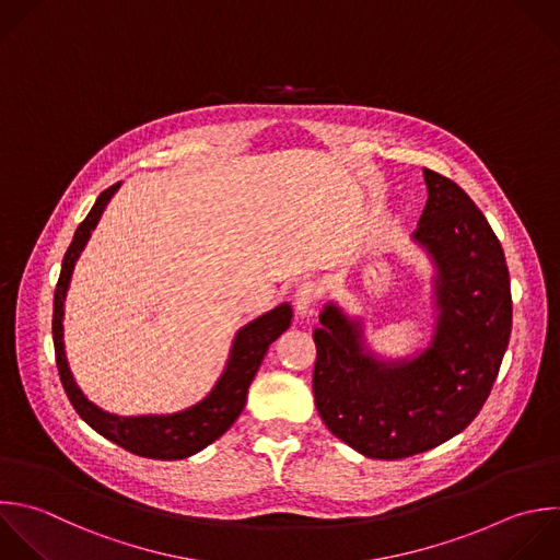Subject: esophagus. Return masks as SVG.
Listing matches in <instances>:
<instances>
[{
    "label": "esophagus",
    "mask_w": 560,
    "mask_h": 560,
    "mask_svg": "<svg viewBox=\"0 0 560 560\" xmlns=\"http://www.w3.org/2000/svg\"><path fill=\"white\" fill-rule=\"evenodd\" d=\"M319 300V287L315 282H302L293 295V304H295V313L300 317H313L315 315V306Z\"/></svg>",
    "instance_id": "obj_1"
}]
</instances>
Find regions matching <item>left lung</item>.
Here are the masks:
<instances>
[{
  "label": "left lung",
  "instance_id": "left-lung-1",
  "mask_svg": "<svg viewBox=\"0 0 560 560\" xmlns=\"http://www.w3.org/2000/svg\"><path fill=\"white\" fill-rule=\"evenodd\" d=\"M422 175L429 199L413 245L433 269L427 343L383 357L368 343L365 319L335 300L313 332L317 411L332 435L376 459L409 457L464 431L490 394L512 328L505 256L486 217L451 179Z\"/></svg>",
  "mask_w": 560,
  "mask_h": 560
}]
</instances>
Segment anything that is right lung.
<instances>
[{
	"mask_svg": "<svg viewBox=\"0 0 560 560\" xmlns=\"http://www.w3.org/2000/svg\"><path fill=\"white\" fill-rule=\"evenodd\" d=\"M120 184L107 188L79 225L63 265L55 291V315H52V339L57 352V368L61 374L63 389L74 405L77 413L103 438L116 442L118 446L151 459H184L214 440H219L241 416L247 402V389L269 350V346L291 326L293 308L289 302L278 304L276 308L258 315L249 324L241 326L234 335L225 368L217 378L214 387L199 402L173 411V413H142V416H118L101 409L92 402L85 392L79 387L66 354L63 339V317H66V298L72 282V273L81 252L85 249L92 232L96 230L107 203L118 192Z\"/></svg>",
	"mask_w": 560,
	"mask_h": 560,
	"instance_id": "right-lung-1",
	"label": "right lung"
}]
</instances>
